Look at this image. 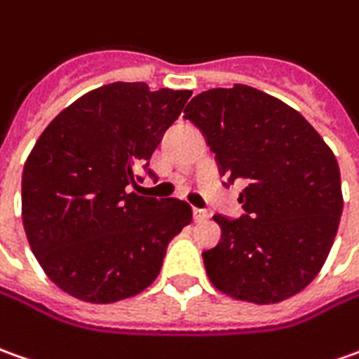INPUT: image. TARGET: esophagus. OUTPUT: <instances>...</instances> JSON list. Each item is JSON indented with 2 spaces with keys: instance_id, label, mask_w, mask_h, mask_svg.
<instances>
[{
  "instance_id": "34e87169",
  "label": "esophagus",
  "mask_w": 359,
  "mask_h": 359,
  "mask_svg": "<svg viewBox=\"0 0 359 359\" xmlns=\"http://www.w3.org/2000/svg\"><path fill=\"white\" fill-rule=\"evenodd\" d=\"M209 217V213L205 209H194V219H196L197 223H201V221H205Z\"/></svg>"
}]
</instances>
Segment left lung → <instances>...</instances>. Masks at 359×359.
Wrapping results in <instances>:
<instances>
[{"mask_svg": "<svg viewBox=\"0 0 359 359\" xmlns=\"http://www.w3.org/2000/svg\"><path fill=\"white\" fill-rule=\"evenodd\" d=\"M221 174L249 185L245 215H215L221 241L203 252L211 285L276 304L314 280L336 239L344 197L334 151L298 110L247 84L209 88L185 107Z\"/></svg>", "mask_w": 359, "mask_h": 359, "instance_id": "obj_1", "label": "left lung"}]
</instances>
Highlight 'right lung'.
<instances>
[{
	"instance_id": "obj_1",
	"label": "right lung",
	"mask_w": 359,
	"mask_h": 359,
	"mask_svg": "<svg viewBox=\"0 0 359 359\" xmlns=\"http://www.w3.org/2000/svg\"><path fill=\"white\" fill-rule=\"evenodd\" d=\"M191 90L112 83L50 120L27 156L21 217L41 269L67 294L112 304L160 275L168 243L194 211L182 199L126 191Z\"/></svg>"
}]
</instances>
